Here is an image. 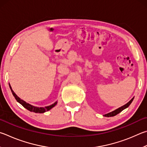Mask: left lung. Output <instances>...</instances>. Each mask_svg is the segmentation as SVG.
Wrapping results in <instances>:
<instances>
[{
  "label": "left lung",
  "instance_id": "left-lung-1",
  "mask_svg": "<svg viewBox=\"0 0 147 147\" xmlns=\"http://www.w3.org/2000/svg\"><path fill=\"white\" fill-rule=\"evenodd\" d=\"M134 98H132V99L130 100L127 103L125 104V105L121 106V107H119L118 109H116V110H114V111H113L111 112V113H107V114H104L103 116H105V117H112V116H114L117 115V114H119V113H121V112L123 110H124V109L127 108L128 107H129V106L130 105V104H131V103L132 102L133 100H134Z\"/></svg>",
  "mask_w": 147,
  "mask_h": 147
}]
</instances>
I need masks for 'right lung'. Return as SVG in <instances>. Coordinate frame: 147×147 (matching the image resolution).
Returning a JSON list of instances; mask_svg holds the SVG:
<instances>
[{"label":"right lung","mask_w":147,"mask_h":147,"mask_svg":"<svg viewBox=\"0 0 147 147\" xmlns=\"http://www.w3.org/2000/svg\"><path fill=\"white\" fill-rule=\"evenodd\" d=\"M9 85L10 89H11V90L12 94L13 95V96L15 97V100H17L20 104H21V105H22L24 107L26 108V109H28V110L30 112H33V113H46V112L49 111L50 109H51L53 107H54L57 104V101L54 103H53L52 105H49V106H46V107H35V106L31 105H30V104L26 103L25 101L21 100L20 98L18 97L17 94H15L14 91H13L9 84Z\"/></svg>","instance_id":"add662e5"}]
</instances>
